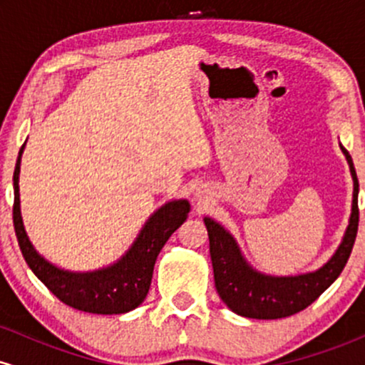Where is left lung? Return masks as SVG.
Here are the masks:
<instances>
[{
	"mask_svg": "<svg viewBox=\"0 0 365 365\" xmlns=\"http://www.w3.org/2000/svg\"><path fill=\"white\" fill-rule=\"evenodd\" d=\"M340 149L345 154L351 180H354L351 212L341 244L331 255L329 261L322 264L319 269L295 276L264 274L250 266L237 240L225 226H221L212 217H204L209 235V252H211L212 271H215L216 290L230 311L238 316L250 317V319H282V317L293 316L309 307L340 276L354 249L359 228L357 173H355L349 150L341 144Z\"/></svg>",
	"mask_w": 365,
	"mask_h": 365,
	"instance_id": "obj_1",
	"label": "left lung"
}]
</instances>
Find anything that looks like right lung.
Listing matches in <instances>:
<instances>
[{"label": "right lung", "instance_id": "right-lung-1", "mask_svg": "<svg viewBox=\"0 0 365 365\" xmlns=\"http://www.w3.org/2000/svg\"><path fill=\"white\" fill-rule=\"evenodd\" d=\"M25 144L20 148L14 173V226L25 262L49 292L63 304L92 314H125L144 302L153 279L154 264L168 238L183 225L190 212L187 199L166 202L145 221L133 244L116 262L96 271H68L43 257L29 240L20 212V163Z\"/></svg>", "mask_w": 365, "mask_h": 365}]
</instances>
